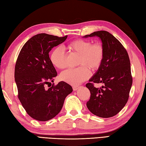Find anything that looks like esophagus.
Masks as SVG:
<instances>
[{
    "label": "esophagus",
    "instance_id": "obj_1",
    "mask_svg": "<svg viewBox=\"0 0 146 146\" xmlns=\"http://www.w3.org/2000/svg\"><path fill=\"white\" fill-rule=\"evenodd\" d=\"M78 88H79V87H78V86H73V90L76 91V90H77L78 89Z\"/></svg>",
    "mask_w": 146,
    "mask_h": 146
}]
</instances>
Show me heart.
Returning a JSON list of instances; mask_svg holds the SVG:
<instances>
[{
	"label": "heart",
	"instance_id": "obj_1",
	"mask_svg": "<svg viewBox=\"0 0 146 146\" xmlns=\"http://www.w3.org/2000/svg\"><path fill=\"white\" fill-rule=\"evenodd\" d=\"M67 47L71 51L79 55L77 65L81 66L63 71L60 78L70 84L78 85L89 76V70L87 68L94 71L101 66L104 59V48L100 44H92V42L82 39L71 42ZM50 60L54 66L58 69H64L66 66L64 51L61 47L54 48L50 53Z\"/></svg>",
	"mask_w": 146,
	"mask_h": 146
}]
</instances>
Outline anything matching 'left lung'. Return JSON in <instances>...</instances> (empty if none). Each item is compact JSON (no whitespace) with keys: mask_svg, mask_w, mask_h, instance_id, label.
I'll return each mask as SVG.
<instances>
[{"mask_svg":"<svg viewBox=\"0 0 146 146\" xmlns=\"http://www.w3.org/2000/svg\"><path fill=\"white\" fill-rule=\"evenodd\" d=\"M97 36L101 40L104 55L101 66L86 87L90 92L87 107L94 115L110 118L117 115L127 104L132 85L128 54L118 39L106 31H98L83 36ZM93 82H101V88Z\"/></svg>","mask_w":146,"mask_h":146,"instance_id":"8db88e82","label":"left lung"}]
</instances>
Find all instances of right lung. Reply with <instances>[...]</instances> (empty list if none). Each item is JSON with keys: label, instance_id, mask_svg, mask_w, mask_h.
Returning a JSON list of instances; mask_svg holds the SVG:
<instances>
[{"label": "right lung", "instance_id": "right-lung-1", "mask_svg": "<svg viewBox=\"0 0 146 146\" xmlns=\"http://www.w3.org/2000/svg\"><path fill=\"white\" fill-rule=\"evenodd\" d=\"M67 37L37 34L25 43L17 59L14 78L18 98L28 115L36 120L54 118L61 111L65 98L73 92L71 85L62 81L45 88L58 75L48 53Z\"/></svg>", "mask_w": 146, "mask_h": 146}]
</instances>
